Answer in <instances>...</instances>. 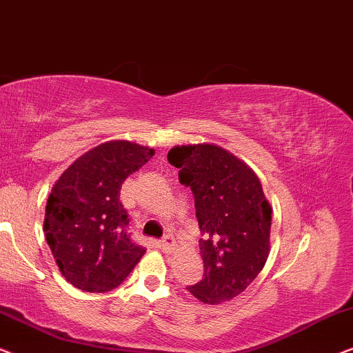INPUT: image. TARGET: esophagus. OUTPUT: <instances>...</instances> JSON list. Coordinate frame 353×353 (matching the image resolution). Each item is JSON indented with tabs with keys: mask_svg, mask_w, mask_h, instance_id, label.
Returning <instances> with one entry per match:
<instances>
[{
	"mask_svg": "<svg viewBox=\"0 0 353 353\" xmlns=\"http://www.w3.org/2000/svg\"><path fill=\"white\" fill-rule=\"evenodd\" d=\"M158 246L161 248L163 252H171L172 248H174V238L168 235V236L163 238V240L158 241Z\"/></svg>",
	"mask_w": 353,
	"mask_h": 353,
	"instance_id": "esophagus-1",
	"label": "esophagus"
}]
</instances>
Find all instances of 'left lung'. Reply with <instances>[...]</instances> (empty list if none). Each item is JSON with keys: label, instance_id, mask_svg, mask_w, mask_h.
I'll list each match as a JSON object with an SVG mask.
<instances>
[{"label": "left lung", "instance_id": "1", "mask_svg": "<svg viewBox=\"0 0 353 353\" xmlns=\"http://www.w3.org/2000/svg\"><path fill=\"white\" fill-rule=\"evenodd\" d=\"M168 161L190 187L203 238V280L187 290L205 304L241 294L264 269L270 252L272 208L256 172L214 143L176 145Z\"/></svg>", "mask_w": 353, "mask_h": 353}]
</instances>
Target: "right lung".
Instances as JSON below:
<instances>
[{"mask_svg": "<svg viewBox=\"0 0 353 353\" xmlns=\"http://www.w3.org/2000/svg\"><path fill=\"white\" fill-rule=\"evenodd\" d=\"M155 155L153 148L108 141L77 158L54 183L44 236L63 278L78 290L120 286L145 250L126 230L121 183Z\"/></svg>", "mask_w": 353, "mask_h": 353, "instance_id": "right-lung-1", "label": "right lung"}]
</instances>
